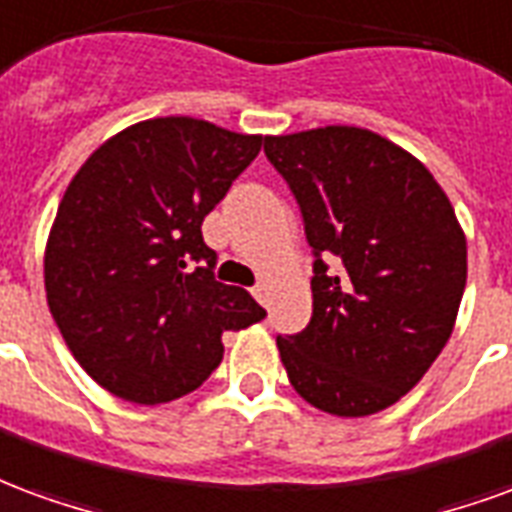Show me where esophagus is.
Returning a JSON list of instances; mask_svg holds the SVG:
<instances>
[{
  "label": "esophagus",
  "instance_id": "esophagus-1",
  "mask_svg": "<svg viewBox=\"0 0 512 512\" xmlns=\"http://www.w3.org/2000/svg\"><path fill=\"white\" fill-rule=\"evenodd\" d=\"M251 294L256 297V300L267 305V283H256V286L251 289Z\"/></svg>",
  "mask_w": 512,
  "mask_h": 512
}]
</instances>
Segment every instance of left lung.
I'll list each match as a JSON object with an SVG mask.
<instances>
[{
  "instance_id": "8db88e82",
  "label": "left lung",
  "mask_w": 512,
  "mask_h": 512,
  "mask_svg": "<svg viewBox=\"0 0 512 512\" xmlns=\"http://www.w3.org/2000/svg\"><path fill=\"white\" fill-rule=\"evenodd\" d=\"M313 253V313L278 335L289 382L322 412L365 417L423 379L453 333L466 240L420 160L371 130L264 138Z\"/></svg>"
}]
</instances>
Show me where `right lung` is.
Listing matches in <instances>:
<instances>
[{"label":"right lung","instance_id":"1","mask_svg":"<svg viewBox=\"0 0 512 512\" xmlns=\"http://www.w3.org/2000/svg\"><path fill=\"white\" fill-rule=\"evenodd\" d=\"M261 136L204 119L138 122L95 149L59 201L46 245L51 316L78 365L133 404L193 393L220 335L267 311L215 281L201 223L259 155Z\"/></svg>","mask_w":512,"mask_h":512}]
</instances>
